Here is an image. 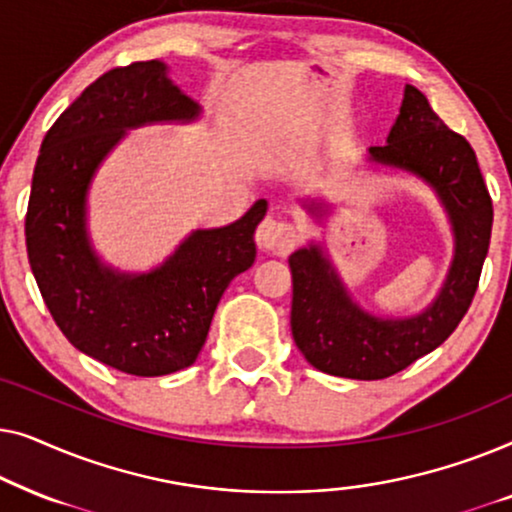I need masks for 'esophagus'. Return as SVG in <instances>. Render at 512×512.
Segmentation results:
<instances>
[{"label": "esophagus", "mask_w": 512, "mask_h": 512, "mask_svg": "<svg viewBox=\"0 0 512 512\" xmlns=\"http://www.w3.org/2000/svg\"><path fill=\"white\" fill-rule=\"evenodd\" d=\"M256 242L263 251L289 254V251L296 247L298 233H296V228L291 226V223L277 219V216H265V219L258 223Z\"/></svg>", "instance_id": "obj_1"}]
</instances>
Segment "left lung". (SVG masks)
<instances>
[{"label":"left lung","instance_id":"left-lung-1","mask_svg":"<svg viewBox=\"0 0 512 512\" xmlns=\"http://www.w3.org/2000/svg\"><path fill=\"white\" fill-rule=\"evenodd\" d=\"M370 163L410 172L436 191L454 235V258L436 300L403 319L375 317L342 284L319 244L289 256L291 333L307 363L349 380H384L450 338L478 291L492 237L494 209L471 144L436 116L424 93L405 86L387 144L370 146ZM305 209L324 216V202Z\"/></svg>","mask_w":512,"mask_h":512}]
</instances>
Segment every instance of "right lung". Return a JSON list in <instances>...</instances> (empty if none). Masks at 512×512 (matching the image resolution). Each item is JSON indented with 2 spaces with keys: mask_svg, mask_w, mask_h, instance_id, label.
<instances>
[{
  "mask_svg": "<svg viewBox=\"0 0 512 512\" xmlns=\"http://www.w3.org/2000/svg\"><path fill=\"white\" fill-rule=\"evenodd\" d=\"M198 116L200 104L174 86L165 62H132L109 69L62 111L34 165L25 242L48 312L79 352L128 375L191 366L223 291L256 258L265 200L230 226L193 230L151 272L109 268L90 244V181L125 130Z\"/></svg>",
  "mask_w": 512,
  "mask_h": 512,
  "instance_id": "obj_1",
  "label": "right lung"
}]
</instances>
